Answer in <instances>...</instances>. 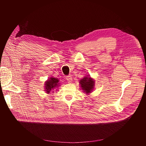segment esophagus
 <instances>
[{
  "label": "esophagus",
  "mask_w": 146,
  "mask_h": 146,
  "mask_svg": "<svg viewBox=\"0 0 146 146\" xmlns=\"http://www.w3.org/2000/svg\"><path fill=\"white\" fill-rule=\"evenodd\" d=\"M66 80H67V82L68 83H71V82H72L73 78H72V77H71V76H66Z\"/></svg>",
  "instance_id": "esophagus-1"
}]
</instances>
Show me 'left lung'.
I'll use <instances>...</instances> for the list:
<instances>
[{
    "label": "left lung",
    "instance_id": "8db88e82",
    "mask_svg": "<svg viewBox=\"0 0 146 146\" xmlns=\"http://www.w3.org/2000/svg\"><path fill=\"white\" fill-rule=\"evenodd\" d=\"M80 85L83 90L86 94L90 93L94 86V81L90 77H85L82 80H80Z\"/></svg>",
    "mask_w": 146,
    "mask_h": 146
}]
</instances>
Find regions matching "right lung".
<instances>
[{
	"instance_id": "right-lung-1",
	"label": "right lung",
	"mask_w": 146,
	"mask_h": 146,
	"mask_svg": "<svg viewBox=\"0 0 146 146\" xmlns=\"http://www.w3.org/2000/svg\"><path fill=\"white\" fill-rule=\"evenodd\" d=\"M59 80L55 78H51L45 83L46 86V91L47 93H49V92L53 90L54 88L56 87L59 84Z\"/></svg>"
}]
</instances>
